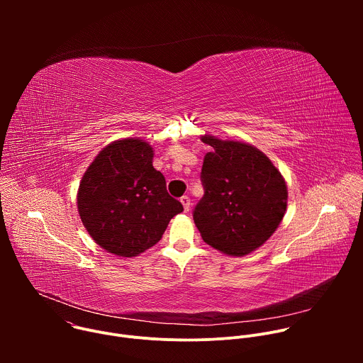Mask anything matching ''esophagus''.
<instances>
[{"mask_svg":"<svg viewBox=\"0 0 363 363\" xmlns=\"http://www.w3.org/2000/svg\"><path fill=\"white\" fill-rule=\"evenodd\" d=\"M181 202H182V205H184V210H185V211H189V208H191V199H189V196L184 195V196L181 198Z\"/></svg>","mask_w":363,"mask_h":363,"instance_id":"1","label":"esophagus"}]
</instances>
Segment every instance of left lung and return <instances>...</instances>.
<instances>
[{
	"label": "left lung",
	"mask_w": 363,
	"mask_h": 363,
	"mask_svg": "<svg viewBox=\"0 0 363 363\" xmlns=\"http://www.w3.org/2000/svg\"><path fill=\"white\" fill-rule=\"evenodd\" d=\"M203 196L192 211L202 240L228 255L263 245L281 223L287 186L272 161L251 145L205 135Z\"/></svg>",
	"instance_id": "1"
}]
</instances>
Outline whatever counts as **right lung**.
Here are the masks:
<instances>
[{"label":"right lung","instance_id":"right-lung-1","mask_svg":"<svg viewBox=\"0 0 363 363\" xmlns=\"http://www.w3.org/2000/svg\"><path fill=\"white\" fill-rule=\"evenodd\" d=\"M153 150L140 139H122L100 150L82 178L77 206L91 238L121 257L157 244L171 218L184 211L152 167Z\"/></svg>","mask_w":363,"mask_h":363}]
</instances>
